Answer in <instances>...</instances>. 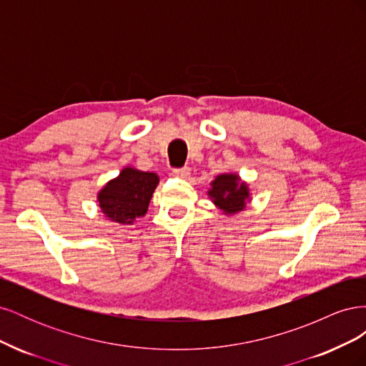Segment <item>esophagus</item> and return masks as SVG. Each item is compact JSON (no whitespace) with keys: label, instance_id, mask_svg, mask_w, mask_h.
<instances>
[{"label":"esophagus","instance_id":"1","mask_svg":"<svg viewBox=\"0 0 366 366\" xmlns=\"http://www.w3.org/2000/svg\"><path fill=\"white\" fill-rule=\"evenodd\" d=\"M172 175L180 177V179H187V177L191 175V168H187V166H184V168L174 169V171H172Z\"/></svg>","mask_w":366,"mask_h":366}]
</instances>
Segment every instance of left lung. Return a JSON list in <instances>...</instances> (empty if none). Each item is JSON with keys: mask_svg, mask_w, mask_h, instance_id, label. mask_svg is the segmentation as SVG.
<instances>
[{"mask_svg": "<svg viewBox=\"0 0 366 366\" xmlns=\"http://www.w3.org/2000/svg\"><path fill=\"white\" fill-rule=\"evenodd\" d=\"M207 195L219 210H223L224 215L241 212L252 200L249 184L242 182L235 172L217 175L215 180L210 183Z\"/></svg>", "mask_w": 366, "mask_h": 366, "instance_id": "1", "label": "left lung"}]
</instances>
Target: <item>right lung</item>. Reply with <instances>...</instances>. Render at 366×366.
I'll list each match as a JSON object with an SVG mask.
<instances>
[{
	"instance_id": "1",
	"label": "right lung",
	"mask_w": 366,
	"mask_h": 366,
	"mask_svg": "<svg viewBox=\"0 0 366 366\" xmlns=\"http://www.w3.org/2000/svg\"><path fill=\"white\" fill-rule=\"evenodd\" d=\"M159 175L127 166L116 179L97 192V203L105 218L119 224H132L148 212Z\"/></svg>"
}]
</instances>
